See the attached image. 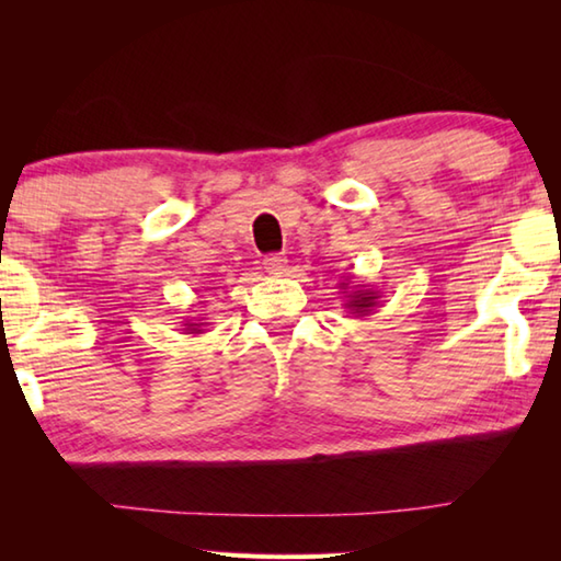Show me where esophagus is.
Listing matches in <instances>:
<instances>
[{
  "label": "esophagus",
  "instance_id": "esophagus-1",
  "mask_svg": "<svg viewBox=\"0 0 561 561\" xmlns=\"http://www.w3.org/2000/svg\"><path fill=\"white\" fill-rule=\"evenodd\" d=\"M264 270H267V274L279 277V274L287 272V257L284 254H270V257H264Z\"/></svg>",
  "mask_w": 561,
  "mask_h": 561
}]
</instances>
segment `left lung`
<instances>
[{
  "label": "left lung",
  "instance_id": "left-lung-1",
  "mask_svg": "<svg viewBox=\"0 0 561 561\" xmlns=\"http://www.w3.org/2000/svg\"><path fill=\"white\" fill-rule=\"evenodd\" d=\"M341 287L346 289L344 291V297H346L344 307L348 309V314L368 317L376 307H381V304H378V301H381V291L374 289L371 284H354V289H348V284L344 282Z\"/></svg>",
  "mask_w": 561,
  "mask_h": 561
}]
</instances>
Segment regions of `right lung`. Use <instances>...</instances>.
Here are the masks:
<instances>
[{
    "instance_id": "1",
    "label": "right lung",
    "mask_w": 561,
    "mask_h": 561,
    "mask_svg": "<svg viewBox=\"0 0 561 561\" xmlns=\"http://www.w3.org/2000/svg\"><path fill=\"white\" fill-rule=\"evenodd\" d=\"M205 327V321L203 319H187L185 324H183V329H185V334H203V329Z\"/></svg>"
}]
</instances>
